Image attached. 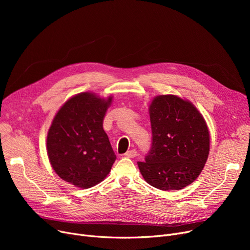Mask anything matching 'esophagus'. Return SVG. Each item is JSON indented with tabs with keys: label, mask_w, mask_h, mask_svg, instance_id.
Instances as JSON below:
<instances>
[{
	"label": "esophagus",
	"mask_w": 250,
	"mask_h": 250,
	"mask_svg": "<svg viewBox=\"0 0 250 250\" xmlns=\"http://www.w3.org/2000/svg\"><path fill=\"white\" fill-rule=\"evenodd\" d=\"M125 156L127 157V158H134V157L137 156V151H136L135 149L129 150V151H127V152L125 154Z\"/></svg>",
	"instance_id": "34e87169"
}]
</instances>
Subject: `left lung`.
<instances>
[{"label":"left lung","mask_w":250,"mask_h":250,"mask_svg":"<svg viewBox=\"0 0 250 250\" xmlns=\"http://www.w3.org/2000/svg\"><path fill=\"white\" fill-rule=\"evenodd\" d=\"M152 144L140 171L152 187L176 190L200 175L209 151V134L203 115L175 95H160L150 105Z\"/></svg>","instance_id":"left-lung-1"}]
</instances>
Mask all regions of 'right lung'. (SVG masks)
I'll return each instance as SVG.
<instances>
[{
    "instance_id": "1",
    "label": "right lung",
    "mask_w": 250,
    "mask_h": 250,
    "mask_svg": "<svg viewBox=\"0 0 250 250\" xmlns=\"http://www.w3.org/2000/svg\"><path fill=\"white\" fill-rule=\"evenodd\" d=\"M111 100L89 92L78 94L62 105L49 127V162L62 179L75 187L96 186L110 172L116 159L103 129Z\"/></svg>"
}]
</instances>
